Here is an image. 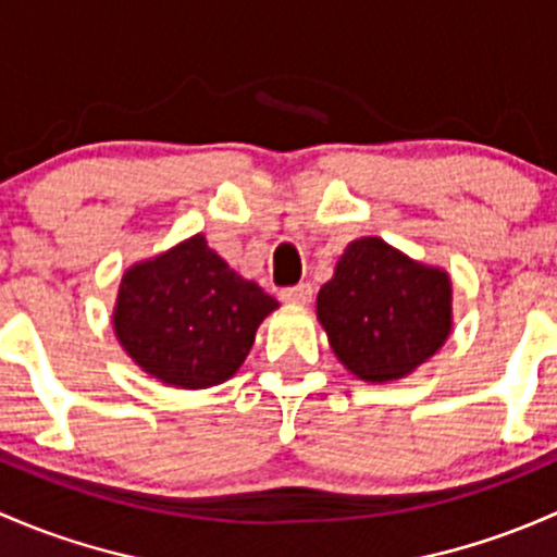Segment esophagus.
I'll use <instances>...</instances> for the list:
<instances>
[{
  "mask_svg": "<svg viewBox=\"0 0 557 557\" xmlns=\"http://www.w3.org/2000/svg\"><path fill=\"white\" fill-rule=\"evenodd\" d=\"M281 300L292 302V306H308L313 300V286L311 284H297V286H286L281 289Z\"/></svg>",
  "mask_w": 557,
  "mask_h": 557,
  "instance_id": "34e87169",
  "label": "esophagus"
}]
</instances>
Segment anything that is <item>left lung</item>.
I'll list each match as a JSON object with an SVG mask.
<instances>
[{
	"label": "left lung",
	"instance_id": "left-lung-1",
	"mask_svg": "<svg viewBox=\"0 0 557 557\" xmlns=\"http://www.w3.org/2000/svg\"><path fill=\"white\" fill-rule=\"evenodd\" d=\"M335 357L367 383L410 375L448 341L453 284L383 238L351 240L317 297Z\"/></svg>",
	"mask_w": 557,
	"mask_h": 557
}]
</instances>
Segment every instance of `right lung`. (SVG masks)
<instances>
[{
  "label": "right lung",
  "instance_id": "right-lung-1",
  "mask_svg": "<svg viewBox=\"0 0 557 557\" xmlns=\"http://www.w3.org/2000/svg\"><path fill=\"white\" fill-rule=\"evenodd\" d=\"M276 308L198 233L125 271L112 324L147 375L176 388H209L236 375L257 326Z\"/></svg>",
  "mask_w": 557,
  "mask_h": 557
}]
</instances>
